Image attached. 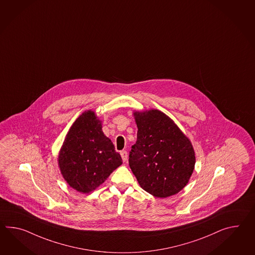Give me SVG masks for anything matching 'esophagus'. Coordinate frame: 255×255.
I'll return each instance as SVG.
<instances>
[{"label":"esophagus","instance_id":"esophagus-1","mask_svg":"<svg viewBox=\"0 0 255 255\" xmlns=\"http://www.w3.org/2000/svg\"><path fill=\"white\" fill-rule=\"evenodd\" d=\"M121 156H122V158H123L124 162L126 161V160H127V158H128L127 152H126V151H122V152H121Z\"/></svg>","mask_w":255,"mask_h":255}]
</instances>
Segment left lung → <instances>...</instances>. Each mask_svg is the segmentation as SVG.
<instances>
[{
	"mask_svg": "<svg viewBox=\"0 0 255 255\" xmlns=\"http://www.w3.org/2000/svg\"><path fill=\"white\" fill-rule=\"evenodd\" d=\"M137 141L129 165L138 183L158 198L179 193L194 169L195 154L189 138L158 110L134 112Z\"/></svg>",
	"mask_w": 255,
	"mask_h": 255,
	"instance_id": "obj_1",
	"label": "left lung"
}]
</instances>
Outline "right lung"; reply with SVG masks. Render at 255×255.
Instances as JSON below:
<instances>
[{"label": "right lung", "instance_id": "obj_1", "mask_svg": "<svg viewBox=\"0 0 255 255\" xmlns=\"http://www.w3.org/2000/svg\"><path fill=\"white\" fill-rule=\"evenodd\" d=\"M61 173L77 192L88 193L123 164L114 144L102 131L92 111L83 112L71 126L58 156Z\"/></svg>", "mask_w": 255, "mask_h": 255}]
</instances>
